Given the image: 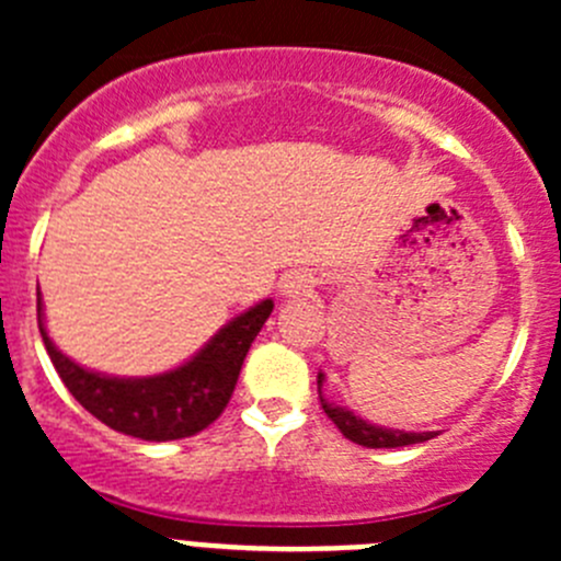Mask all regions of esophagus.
I'll use <instances>...</instances> for the list:
<instances>
[{
	"label": "esophagus",
	"mask_w": 561,
	"mask_h": 561,
	"mask_svg": "<svg viewBox=\"0 0 561 561\" xmlns=\"http://www.w3.org/2000/svg\"><path fill=\"white\" fill-rule=\"evenodd\" d=\"M307 287L312 285H309L304 276H285V282H282V293H285V296H296V293H304Z\"/></svg>",
	"instance_id": "34e87169"
}]
</instances>
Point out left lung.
I'll use <instances>...</instances> for the list:
<instances>
[{"instance_id": "8db88e82", "label": "left lung", "mask_w": 561, "mask_h": 561, "mask_svg": "<svg viewBox=\"0 0 561 561\" xmlns=\"http://www.w3.org/2000/svg\"><path fill=\"white\" fill-rule=\"evenodd\" d=\"M322 386V375H317V390ZM320 404L325 410V415L336 423L339 432L355 445H364V448H404V445H415V443H426L432 439V432H393V428H380V426H371V423L360 421L358 415H353L350 410H342V407H333L328 404L325 399L320 396Z\"/></svg>"}]
</instances>
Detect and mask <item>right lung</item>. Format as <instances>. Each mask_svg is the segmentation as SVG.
Segmentation results:
<instances>
[{
    "mask_svg": "<svg viewBox=\"0 0 561 561\" xmlns=\"http://www.w3.org/2000/svg\"><path fill=\"white\" fill-rule=\"evenodd\" d=\"M271 312L274 301H260L257 307L228 322L195 358L179 369L144 380H118L87 371L54 347L43 328V301L37 293L39 336L67 390L83 410L92 412L113 432L149 443L192 437L222 415L239 382L249 347Z\"/></svg>",
    "mask_w": 561,
    "mask_h": 561,
    "instance_id": "add662e5",
    "label": "right lung"
}]
</instances>
